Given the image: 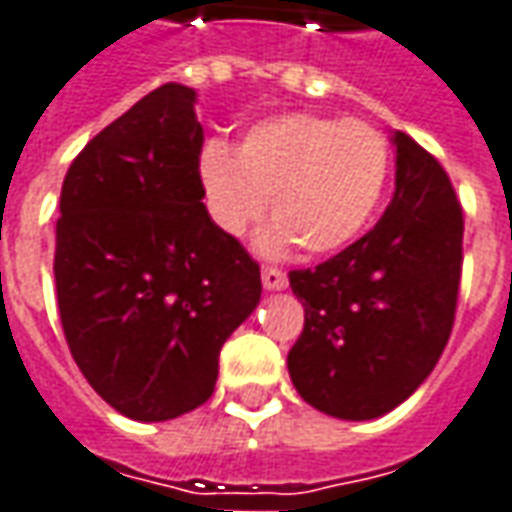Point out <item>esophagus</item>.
I'll use <instances>...</instances> for the list:
<instances>
[{"label": "esophagus", "mask_w": 512, "mask_h": 512, "mask_svg": "<svg viewBox=\"0 0 512 512\" xmlns=\"http://www.w3.org/2000/svg\"><path fill=\"white\" fill-rule=\"evenodd\" d=\"M260 280H263V286L269 291L286 289V283H289L286 272H283V269H274V266H266V269L260 272Z\"/></svg>", "instance_id": "esophagus-1"}]
</instances>
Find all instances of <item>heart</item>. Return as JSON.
<instances>
[{
    "label": "heart",
    "instance_id": "obj_1",
    "mask_svg": "<svg viewBox=\"0 0 512 512\" xmlns=\"http://www.w3.org/2000/svg\"><path fill=\"white\" fill-rule=\"evenodd\" d=\"M391 172L388 138L362 118L283 113L240 135L238 147L206 144L201 181L206 206L229 235H246L272 195L277 223L269 249L300 243L306 255H331L374 221Z\"/></svg>",
    "mask_w": 512,
    "mask_h": 512
}]
</instances>
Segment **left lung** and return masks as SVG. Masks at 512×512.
Masks as SVG:
<instances>
[{"label": "left lung", "instance_id": "obj_1", "mask_svg": "<svg viewBox=\"0 0 512 512\" xmlns=\"http://www.w3.org/2000/svg\"><path fill=\"white\" fill-rule=\"evenodd\" d=\"M397 186L371 232L314 269L289 272L303 334L289 374L311 408L377 419L428 379L448 345L465 218L448 172L411 135H394Z\"/></svg>", "mask_w": 512, "mask_h": 512}]
</instances>
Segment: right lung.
I'll return each mask as SVG.
<instances>
[{
  "instance_id": "obj_1",
  "label": "right lung",
  "mask_w": 512,
  "mask_h": 512,
  "mask_svg": "<svg viewBox=\"0 0 512 512\" xmlns=\"http://www.w3.org/2000/svg\"><path fill=\"white\" fill-rule=\"evenodd\" d=\"M195 90L161 84L87 141L62 184L56 297L98 397L138 422L215 391L229 334L260 303V266L209 218Z\"/></svg>"
}]
</instances>
